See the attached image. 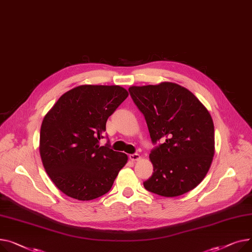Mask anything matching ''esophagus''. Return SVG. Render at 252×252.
<instances>
[{"label": "esophagus", "mask_w": 252, "mask_h": 252, "mask_svg": "<svg viewBox=\"0 0 252 252\" xmlns=\"http://www.w3.org/2000/svg\"><path fill=\"white\" fill-rule=\"evenodd\" d=\"M129 158H130L131 160H138V159H140V155H138V154L129 155Z\"/></svg>", "instance_id": "esophagus-1"}]
</instances>
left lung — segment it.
Returning a JSON list of instances; mask_svg holds the SVG:
<instances>
[{
    "label": "left lung",
    "mask_w": 252,
    "mask_h": 252,
    "mask_svg": "<svg viewBox=\"0 0 252 252\" xmlns=\"http://www.w3.org/2000/svg\"><path fill=\"white\" fill-rule=\"evenodd\" d=\"M131 98L143 114L154 144V165L146 190L160 196L182 195L195 188L209 172L215 154L212 117L198 98L172 82L131 86Z\"/></svg>",
    "instance_id": "1"
}]
</instances>
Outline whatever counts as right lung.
Listing matches in <instances>:
<instances>
[{
    "label": "right lung",
    "mask_w": 252,
    "mask_h": 252,
    "mask_svg": "<svg viewBox=\"0 0 252 252\" xmlns=\"http://www.w3.org/2000/svg\"><path fill=\"white\" fill-rule=\"evenodd\" d=\"M128 96L118 85H80L43 118L39 153L44 170L66 195L92 200L109 192L127 155L99 146L108 118Z\"/></svg>",
    "instance_id": "right-lung-1"
}]
</instances>
